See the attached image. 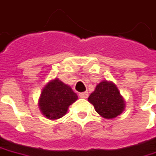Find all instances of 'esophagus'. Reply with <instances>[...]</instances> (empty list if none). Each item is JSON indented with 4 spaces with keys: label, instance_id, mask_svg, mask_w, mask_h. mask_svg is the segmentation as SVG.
<instances>
[{
    "label": "esophagus",
    "instance_id": "1",
    "mask_svg": "<svg viewBox=\"0 0 156 156\" xmlns=\"http://www.w3.org/2000/svg\"><path fill=\"white\" fill-rule=\"evenodd\" d=\"M89 96V93L87 91H84V92H80L79 93V97L82 98H87Z\"/></svg>",
    "mask_w": 156,
    "mask_h": 156
}]
</instances>
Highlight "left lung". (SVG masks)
Returning <instances> with one entry per match:
<instances>
[{
  "label": "left lung",
  "mask_w": 156,
  "mask_h": 156,
  "mask_svg": "<svg viewBox=\"0 0 156 156\" xmlns=\"http://www.w3.org/2000/svg\"><path fill=\"white\" fill-rule=\"evenodd\" d=\"M88 101L93 105L95 111L103 118L111 119L124 112L126 101L118 87L112 81L102 80L96 85Z\"/></svg>",
  "instance_id": "1"
}]
</instances>
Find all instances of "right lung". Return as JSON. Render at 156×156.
Listing matches in <instances>:
<instances>
[{
  "instance_id": "add662e5",
  "label": "right lung",
  "mask_w": 156,
  "mask_h": 156,
  "mask_svg": "<svg viewBox=\"0 0 156 156\" xmlns=\"http://www.w3.org/2000/svg\"><path fill=\"white\" fill-rule=\"evenodd\" d=\"M77 99L78 95L71 86L56 78L44 85L38 99V106L44 117L58 119L65 116L69 106Z\"/></svg>"
}]
</instances>
